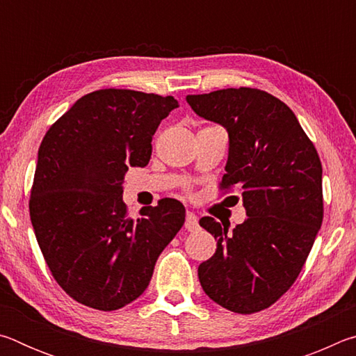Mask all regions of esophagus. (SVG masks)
<instances>
[{
  "mask_svg": "<svg viewBox=\"0 0 356 356\" xmlns=\"http://www.w3.org/2000/svg\"><path fill=\"white\" fill-rule=\"evenodd\" d=\"M185 227L188 229L190 232H195V231H197V227H200V221H197V216L193 212H186Z\"/></svg>",
  "mask_w": 356,
  "mask_h": 356,
  "instance_id": "esophagus-1",
  "label": "esophagus"
}]
</instances>
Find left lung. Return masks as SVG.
I'll use <instances>...</instances> for the list:
<instances>
[{
  "label": "left lung",
  "instance_id": "obj_1",
  "mask_svg": "<svg viewBox=\"0 0 356 356\" xmlns=\"http://www.w3.org/2000/svg\"><path fill=\"white\" fill-rule=\"evenodd\" d=\"M186 102L226 129L221 186L242 190L246 210L232 231L212 216L200 220L216 251L197 276L215 303L252 314L287 292L314 245L323 218L321 159L291 108L268 92L229 88L186 95Z\"/></svg>",
  "mask_w": 356,
  "mask_h": 356
}]
</instances>
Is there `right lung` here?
<instances>
[{"label":"right lung","instance_id":"1","mask_svg":"<svg viewBox=\"0 0 356 356\" xmlns=\"http://www.w3.org/2000/svg\"><path fill=\"white\" fill-rule=\"evenodd\" d=\"M166 95L100 89L78 99L42 140L29 215L58 284L78 303L114 311L146 291L159 256L185 221L171 197L130 218L122 200L129 166L144 168Z\"/></svg>","mask_w":356,"mask_h":356}]
</instances>
